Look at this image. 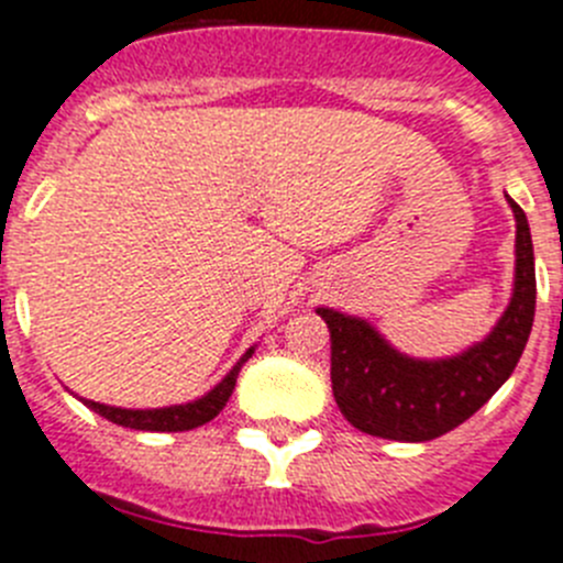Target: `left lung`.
<instances>
[{
    "mask_svg": "<svg viewBox=\"0 0 563 563\" xmlns=\"http://www.w3.org/2000/svg\"><path fill=\"white\" fill-rule=\"evenodd\" d=\"M516 216V286L508 311L483 344L443 362L393 351L367 322L331 308L317 313L331 328V384L339 409L358 432L387 440H434L457 429L508 382L536 313V266L528 216Z\"/></svg>",
    "mask_w": 563,
    "mask_h": 563,
    "instance_id": "8db88e82",
    "label": "left lung"
}]
</instances>
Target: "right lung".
Segmentation results:
<instances>
[{"mask_svg":"<svg viewBox=\"0 0 563 563\" xmlns=\"http://www.w3.org/2000/svg\"><path fill=\"white\" fill-rule=\"evenodd\" d=\"M252 347L241 356V362L230 369V376L219 384L216 389L199 398L194 404H181V407H165V409H120V407H106V404H95L86 401L84 404L89 409H95L98 415H103L106 420L111 423H118V427H129V429H143V432H187V429L205 427L207 420H212L221 409L227 407L230 401L232 389H235V378L238 369L244 367L246 358L252 356Z\"/></svg>","mask_w":563,"mask_h":563,"instance_id":"right-lung-1","label":"right lung"}]
</instances>
